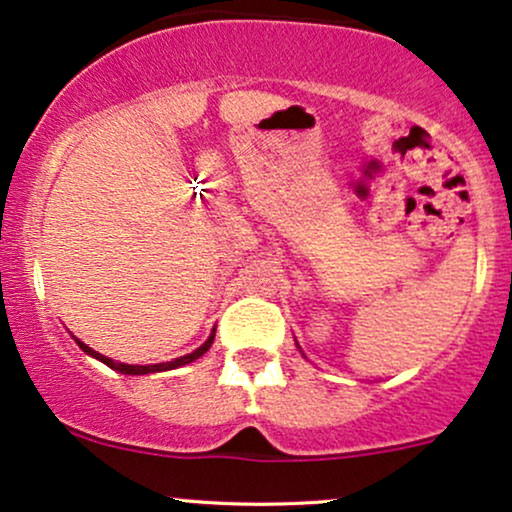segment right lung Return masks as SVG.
Listing matches in <instances>:
<instances>
[{"instance_id":"add662e5","label":"right lung","mask_w":512,"mask_h":512,"mask_svg":"<svg viewBox=\"0 0 512 512\" xmlns=\"http://www.w3.org/2000/svg\"><path fill=\"white\" fill-rule=\"evenodd\" d=\"M214 334H216V330H211V334H209V339H207V342H204L202 346H199V349L192 351V354H187V356H180V358H175V361H168V363H154V366H129V363H115L113 358H108V356L98 354V351H93L91 346H86L84 342H79V339H76V337H74V339H76V344H79L81 349H84L88 356L98 358V361L105 363V366H108V368L117 370V373H122V375H149V373H161V370H173V368H180V366H185V363H192V361H197V358L207 354V351H209V346L214 344Z\"/></svg>"}]
</instances>
